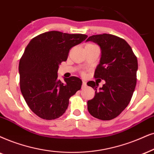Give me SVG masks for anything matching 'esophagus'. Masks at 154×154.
Returning a JSON list of instances; mask_svg holds the SVG:
<instances>
[{
	"mask_svg": "<svg viewBox=\"0 0 154 154\" xmlns=\"http://www.w3.org/2000/svg\"><path fill=\"white\" fill-rule=\"evenodd\" d=\"M87 86V82L85 81H82V88H84V87H85Z\"/></svg>",
	"mask_w": 154,
	"mask_h": 154,
	"instance_id": "34e87169",
	"label": "esophagus"
}]
</instances>
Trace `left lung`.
Returning <instances> with one entry per match:
<instances>
[{"label":"left lung","instance_id":"obj_1","mask_svg":"<svg viewBox=\"0 0 154 154\" xmlns=\"http://www.w3.org/2000/svg\"><path fill=\"white\" fill-rule=\"evenodd\" d=\"M100 46L101 58L94 77L104 79L105 84L87 83L94 89L95 96L87 102L89 114L101 120H111L119 115L129 104L137 85V58L124 39L111 34L89 37Z\"/></svg>","mask_w":154,"mask_h":154}]
</instances>
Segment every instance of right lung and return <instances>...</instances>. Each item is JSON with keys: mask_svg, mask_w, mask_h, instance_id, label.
Instances as JSON below:
<instances>
[{"mask_svg": "<svg viewBox=\"0 0 154 154\" xmlns=\"http://www.w3.org/2000/svg\"><path fill=\"white\" fill-rule=\"evenodd\" d=\"M87 38V35L50 31L35 37L27 45L19 63L20 90L39 117L59 118L67 109L70 97L81 89L80 79L64 77L63 83L57 79V71L69 50Z\"/></svg>", "mask_w": 154, "mask_h": 154, "instance_id": "right-lung-1", "label": "right lung"}]
</instances>
